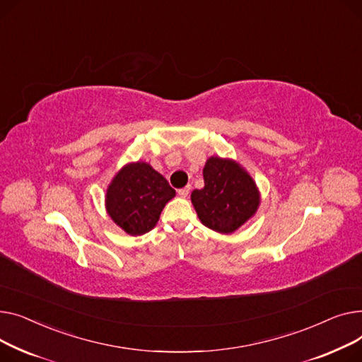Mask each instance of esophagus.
I'll return each instance as SVG.
<instances>
[{
	"mask_svg": "<svg viewBox=\"0 0 362 362\" xmlns=\"http://www.w3.org/2000/svg\"><path fill=\"white\" fill-rule=\"evenodd\" d=\"M188 193H189V185H187V187L178 189V196H180V197H187Z\"/></svg>",
	"mask_w": 362,
	"mask_h": 362,
	"instance_id": "34e87169",
	"label": "esophagus"
}]
</instances>
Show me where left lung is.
<instances>
[{"instance_id":"obj_1","label":"left lung","mask_w":362,"mask_h":362,"mask_svg":"<svg viewBox=\"0 0 362 362\" xmlns=\"http://www.w3.org/2000/svg\"><path fill=\"white\" fill-rule=\"evenodd\" d=\"M204 187L191 193L202 223L221 233H232L256 214L259 188L245 169L232 159L211 156L203 168Z\"/></svg>"}]
</instances>
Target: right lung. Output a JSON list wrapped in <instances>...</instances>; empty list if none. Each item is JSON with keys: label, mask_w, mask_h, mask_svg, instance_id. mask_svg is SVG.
<instances>
[{"label": "right lung", "mask_w": 362, "mask_h": 362, "mask_svg": "<svg viewBox=\"0 0 362 362\" xmlns=\"http://www.w3.org/2000/svg\"><path fill=\"white\" fill-rule=\"evenodd\" d=\"M175 189L146 162L127 163L106 189L105 206L111 219L129 235L153 229Z\"/></svg>", "instance_id": "1"}]
</instances>
